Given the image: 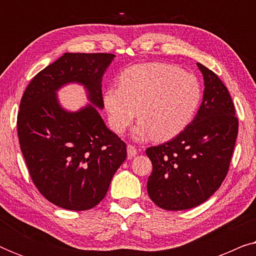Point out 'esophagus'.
Here are the masks:
<instances>
[{
	"mask_svg": "<svg viewBox=\"0 0 256 256\" xmlns=\"http://www.w3.org/2000/svg\"><path fill=\"white\" fill-rule=\"evenodd\" d=\"M127 155L129 158H132V157H135L136 155H138V149H136L134 146L128 144L127 146Z\"/></svg>",
	"mask_w": 256,
	"mask_h": 256,
	"instance_id": "obj_1",
	"label": "esophagus"
}]
</instances>
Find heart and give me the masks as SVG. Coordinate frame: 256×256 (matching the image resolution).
I'll list each match as a JSON object with an SVG mask.
<instances>
[{
    "instance_id": "obj_1",
    "label": "heart",
    "mask_w": 256,
    "mask_h": 256,
    "mask_svg": "<svg viewBox=\"0 0 256 256\" xmlns=\"http://www.w3.org/2000/svg\"><path fill=\"white\" fill-rule=\"evenodd\" d=\"M120 87H110L104 104L110 128L122 134L132 124L138 110L140 122L135 140L152 138L168 141L192 120L200 101V85L191 73L163 62L135 65L122 73Z\"/></svg>"
}]
</instances>
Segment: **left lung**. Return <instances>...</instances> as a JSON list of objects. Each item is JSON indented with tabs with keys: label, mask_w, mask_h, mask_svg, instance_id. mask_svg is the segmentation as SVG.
Wrapping results in <instances>:
<instances>
[{
	"label": "left lung",
	"mask_w": 256,
	"mask_h": 256,
	"mask_svg": "<svg viewBox=\"0 0 256 256\" xmlns=\"http://www.w3.org/2000/svg\"><path fill=\"white\" fill-rule=\"evenodd\" d=\"M204 94L196 116L171 141L146 150L152 163L146 191L163 210L196 208L218 190L228 171L239 122L218 76L197 62Z\"/></svg>",
	"instance_id": "1"
}]
</instances>
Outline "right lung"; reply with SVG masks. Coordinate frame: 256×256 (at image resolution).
I'll return each mask as SVG.
<instances>
[{"instance_id":"1","label":"right lung","mask_w":256,"mask_h":256,"mask_svg":"<svg viewBox=\"0 0 256 256\" xmlns=\"http://www.w3.org/2000/svg\"><path fill=\"white\" fill-rule=\"evenodd\" d=\"M112 54H68L37 73L28 85L17 115V132L28 170L38 191L71 211L96 206L114 174L127 158L126 143L106 127L102 76ZM79 83L90 104L76 112L58 104L56 92Z\"/></svg>"}]
</instances>
